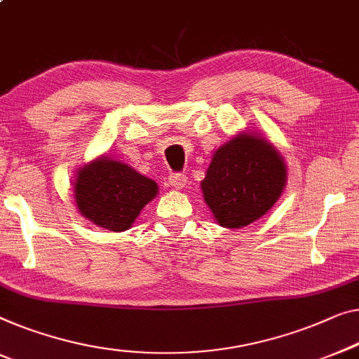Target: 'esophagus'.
<instances>
[{"label":"esophagus","instance_id":"esophagus-1","mask_svg":"<svg viewBox=\"0 0 359 359\" xmlns=\"http://www.w3.org/2000/svg\"><path fill=\"white\" fill-rule=\"evenodd\" d=\"M186 181H188V176L184 173H171L168 176V184L175 189H183L186 186Z\"/></svg>","mask_w":359,"mask_h":359}]
</instances>
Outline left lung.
<instances>
[{"label": "left lung", "mask_w": 359, "mask_h": 359, "mask_svg": "<svg viewBox=\"0 0 359 359\" xmlns=\"http://www.w3.org/2000/svg\"><path fill=\"white\" fill-rule=\"evenodd\" d=\"M285 183L278 150L256 133H240L215 150L201 188L218 225L243 228L272 209Z\"/></svg>", "instance_id": "left-lung-1"}]
</instances>
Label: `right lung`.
I'll use <instances>...</instances> for the list:
<instances>
[{
    "mask_svg": "<svg viewBox=\"0 0 359 359\" xmlns=\"http://www.w3.org/2000/svg\"><path fill=\"white\" fill-rule=\"evenodd\" d=\"M157 194L154 180L110 157H98L84 165L74 183L76 205L82 217L110 231L131 228Z\"/></svg>",
    "mask_w": 359,
    "mask_h": 359,
    "instance_id": "right-lung-1",
    "label": "right lung"
}]
</instances>
